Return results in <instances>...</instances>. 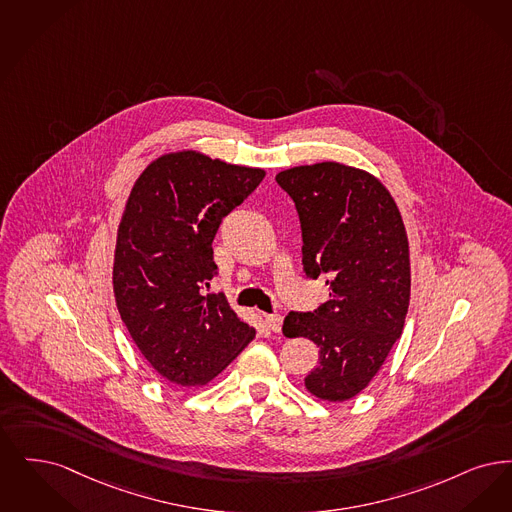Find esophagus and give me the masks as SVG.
I'll use <instances>...</instances> for the list:
<instances>
[{"instance_id":"esophagus-1","label":"esophagus","mask_w":512,"mask_h":512,"mask_svg":"<svg viewBox=\"0 0 512 512\" xmlns=\"http://www.w3.org/2000/svg\"><path fill=\"white\" fill-rule=\"evenodd\" d=\"M267 327L273 331V333H281V327H283V317L279 313H269L266 315Z\"/></svg>"}]
</instances>
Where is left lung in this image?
I'll use <instances>...</instances> for the list:
<instances>
[{"instance_id": "obj_1", "label": "left lung", "mask_w": 512, "mask_h": 512, "mask_svg": "<svg viewBox=\"0 0 512 512\" xmlns=\"http://www.w3.org/2000/svg\"><path fill=\"white\" fill-rule=\"evenodd\" d=\"M275 181L300 218L306 277L329 287L317 310L290 312L283 333L319 348V365L304 380L313 396L350 400L403 331L411 271L400 210L377 178L338 162L296 166Z\"/></svg>"}]
</instances>
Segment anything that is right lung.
<instances>
[{
	"instance_id": "add662e5",
	"label": "right lung",
	"mask_w": 512,
	"mask_h": 512,
	"mask_svg": "<svg viewBox=\"0 0 512 512\" xmlns=\"http://www.w3.org/2000/svg\"><path fill=\"white\" fill-rule=\"evenodd\" d=\"M266 172L195 151L164 155L135 181L118 227L112 285L120 317L158 375L197 386L222 373L256 331L223 294L212 241Z\"/></svg>"
}]
</instances>
